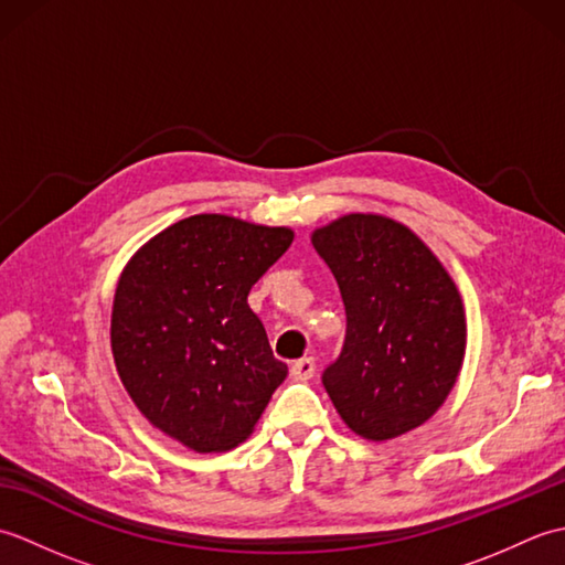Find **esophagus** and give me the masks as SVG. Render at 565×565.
Listing matches in <instances>:
<instances>
[{"label": "esophagus", "mask_w": 565, "mask_h": 565, "mask_svg": "<svg viewBox=\"0 0 565 565\" xmlns=\"http://www.w3.org/2000/svg\"><path fill=\"white\" fill-rule=\"evenodd\" d=\"M316 374V359L313 356H303V359H296L291 364V376L294 379H310Z\"/></svg>", "instance_id": "obj_1"}]
</instances>
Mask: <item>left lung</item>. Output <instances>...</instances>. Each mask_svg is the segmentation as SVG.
Segmentation results:
<instances>
[{
  "label": "left lung",
  "instance_id": "8db88e82",
  "mask_svg": "<svg viewBox=\"0 0 565 565\" xmlns=\"http://www.w3.org/2000/svg\"><path fill=\"white\" fill-rule=\"evenodd\" d=\"M338 279L347 334L322 386L364 439H393L437 413L459 376L466 318L451 276L405 225L352 213L313 233Z\"/></svg>",
  "mask_w": 565,
  "mask_h": 565
}]
</instances>
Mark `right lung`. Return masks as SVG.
Returning a JSON list of instances; mask_svg holds the SVG:
<instances>
[{
	"instance_id": "add662e5",
	"label": "right lung",
	"mask_w": 565,
	"mask_h": 565,
	"mask_svg": "<svg viewBox=\"0 0 565 565\" xmlns=\"http://www.w3.org/2000/svg\"><path fill=\"white\" fill-rule=\"evenodd\" d=\"M291 243L289 227L201 213L154 235L121 274L118 376L138 411L189 449L237 447L289 374L247 296Z\"/></svg>"
}]
</instances>
